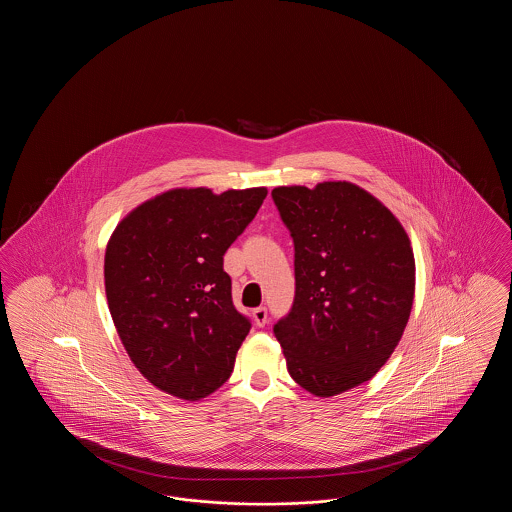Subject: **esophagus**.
Listing matches in <instances>:
<instances>
[{"instance_id": "esophagus-1", "label": "esophagus", "mask_w": 512, "mask_h": 512, "mask_svg": "<svg viewBox=\"0 0 512 512\" xmlns=\"http://www.w3.org/2000/svg\"><path fill=\"white\" fill-rule=\"evenodd\" d=\"M253 320H255V324H257L259 328H263L268 320L267 307H257V309H253Z\"/></svg>"}]
</instances>
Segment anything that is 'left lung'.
<instances>
[{"label": "left lung", "instance_id": "obj_1", "mask_svg": "<svg viewBox=\"0 0 512 512\" xmlns=\"http://www.w3.org/2000/svg\"><path fill=\"white\" fill-rule=\"evenodd\" d=\"M272 201L293 240L292 309L274 324L288 372L318 397L370 380L403 336L414 297L409 236L349 182L282 186Z\"/></svg>", "mask_w": 512, "mask_h": 512}]
</instances>
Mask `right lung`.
I'll list each match as a JSON object with an SVG mask.
<instances>
[{
  "label": "right lung",
  "instance_id": "1",
  "mask_svg": "<svg viewBox=\"0 0 512 512\" xmlns=\"http://www.w3.org/2000/svg\"><path fill=\"white\" fill-rule=\"evenodd\" d=\"M267 188L171 190L134 209L105 251V292L122 345L159 390L197 401L234 370L251 320L232 301L224 253Z\"/></svg>",
  "mask_w": 512,
  "mask_h": 512
}]
</instances>
